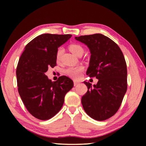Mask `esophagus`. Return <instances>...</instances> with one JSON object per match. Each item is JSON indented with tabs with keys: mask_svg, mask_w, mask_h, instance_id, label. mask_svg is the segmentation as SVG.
Returning a JSON list of instances; mask_svg holds the SVG:
<instances>
[{
	"mask_svg": "<svg viewBox=\"0 0 146 146\" xmlns=\"http://www.w3.org/2000/svg\"><path fill=\"white\" fill-rule=\"evenodd\" d=\"M73 84H74V86H77V85L79 84V82H76V81H74Z\"/></svg>",
	"mask_w": 146,
	"mask_h": 146,
	"instance_id": "esophagus-1",
	"label": "esophagus"
}]
</instances>
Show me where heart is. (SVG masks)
<instances>
[{"instance_id": "obj_1", "label": "heart", "mask_w": 146, "mask_h": 146, "mask_svg": "<svg viewBox=\"0 0 146 146\" xmlns=\"http://www.w3.org/2000/svg\"><path fill=\"white\" fill-rule=\"evenodd\" d=\"M69 49L74 55L79 56L81 54H83L84 49L80 44H72L69 46ZM63 53V49L59 48L56 53V60L57 62H60L61 60L62 55ZM84 70L83 66H79L77 67H70L65 70V73L70 77L73 79H78L80 77L81 74Z\"/></svg>"}]
</instances>
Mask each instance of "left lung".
Segmentation results:
<instances>
[{"instance_id": "left-lung-1", "label": "left lung", "mask_w": 146, "mask_h": 146, "mask_svg": "<svg viewBox=\"0 0 146 146\" xmlns=\"http://www.w3.org/2000/svg\"><path fill=\"white\" fill-rule=\"evenodd\" d=\"M75 39L85 44L91 53L86 74L96 77V85L84 81L88 91L82 96L86 113L98 121L108 119L119 109L126 93L127 65L120 48L111 39L97 33L80 36Z\"/></svg>"}]
</instances>
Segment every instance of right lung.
Masks as SVG:
<instances>
[{"label": "right lung", "instance_id": "add662e5", "mask_svg": "<svg viewBox=\"0 0 146 146\" xmlns=\"http://www.w3.org/2000/svg\"><path fill=\"white\" fill-rule=\"evenodd\" d=\"M71 36L40 35L27 44L19 58L16 70L19 93L29 113L39 120L54 117L74 86L68 76H61L52 82L45 74L48 68L56 66L58 48Z\"/></svg>", "mask_w": 146, "mask_h": 146}]
</instances>
